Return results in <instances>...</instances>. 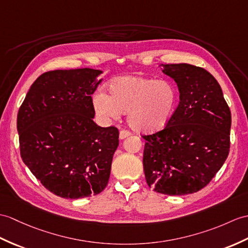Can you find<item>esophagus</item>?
I'll use <instances>...</instances> for the list:
<instances>
[{
    "label": "esophagus",
    "mask_w": 248,
    "mask_h": 248,
    "mask_svg": "<svg viewBox=\"0 0 248 248\" xmlns=\"http://www.w3.org/2000/svg\"><path fill=\"white\" fill-rule=\"evenodd\" d=\"M129 135H131V132L130 131H128V130H122L120 131V133H119V138L120 140H124V138H125V137H128Z\"/></svg>",
    "instance_id": "34e87169"
}]
</instances>
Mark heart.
I'll return each mask as SVG.
<instances>
[{
	"mask_svg": "<svg viewBox=\"0 0 248 248\" xmlns=\"http://www.w3.org/2000/svg\"><path fill=\"white\" fill-rule=\"evenodd\" d=\"M108 96L97 92L96 111L108 118H118L128 112V123L136 131L152 132L170 122L177 107L175 86L167 80L140 76H124L108 84Z\"/></svg>",
	"mask_w": 248,
	"mask_h": 248,
	"instance_id": "heart-1",
	"label": "heart"
}]
</instances>
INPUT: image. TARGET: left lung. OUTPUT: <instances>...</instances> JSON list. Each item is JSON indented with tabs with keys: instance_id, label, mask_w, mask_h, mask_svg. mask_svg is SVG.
I'll list each match as a JSON object with an SVG mask.
<instances>
[{
	"instance_id": "1",
	"label": "left lung",
	"mask_w": 248,
	"mask_h": 248,
	"mask_svg": "<svg viewBox=\"0 0 248 248\" xmlns=\"http://www.w3.org/2000/svg\"><path fill=\"white\" fill-rule=\"evenodd\" d=\"M162 66L177 83L180 103L163 130L142 135L146 181L158 193H194L208 185L228 156L232 113L220 84L203 67Z\"/></svg>"
}]
</instances>
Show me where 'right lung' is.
Listing matches in <instances>:
<instances>
[{
  "mask_svg": "<svg viewBox=\"0 0 248 248\" xmlns=\"http://www.w3.org/2000/svg\"><path fill=\"white\" fill-rule=\"evenodd\" d=\"M101 71L57 70L42 74L21 105L16 129L24 164L58 197L81 199L108 185L119 145L116 126L94 123L92 94Z\"/></svg>",
  "mask_w": 248,
  "mask_h": 248,
  "instance_id": "add662e5",
  "label": "right lung"
}]
</instances>
